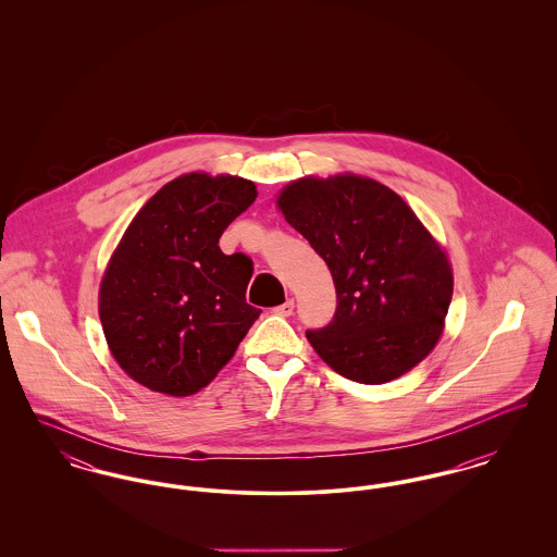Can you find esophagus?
Returning a JSON list of instances; mask_svg holds the SVG:
<instances>
[{
    "instance_id": "obj_1",
    "label": "esophagus",
    "mask_w": 557,
    "mask_h": 557,
    "mask_svg": "<svg viewBox=\"0 0 557 557\" xmlns=\"http://www.w3.org/2000/svg\"><path fill=\"white\" fill-rule=\"evenodd\" d=\"M292 311H294V300H286L284 305H280V307L273 309V313L280 315V318H290Z\"/></svg>"
}]
</instances>
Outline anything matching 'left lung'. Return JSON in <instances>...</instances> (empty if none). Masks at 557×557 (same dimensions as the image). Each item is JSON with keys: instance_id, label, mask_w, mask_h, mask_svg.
Listing matches in <instances>:
<instances>
[{"instance_id": "8db88e82", "label": "left lung", "mask_w": 557, "mask_h": 557, "mask_svg": "<svg viewBox=\"0 0 557 557\" xmlns=\"http://www.w3.org/2000/svg\"><path fill=\"white\" fill-rule=\"evenodd\" d=\"M332 273L336 313L307 338L359 384L416 368L443 334L453 296L445 252L403 198L368 177L298 180L277 200Z\"/></svg>"}]
</instances>
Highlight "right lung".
Here are the masks:
<instances>
[{
	"label": "right lung",
	"instance_id": "obj_1",
	"mask_svg": "<svg viewBox=\"0 0 557 557\" xmlns=\"http://www.w3.org/2000/svg\"><path fill=\"white\" fill-rule=\"evenodd\" d=\"M255 198L242 177L189 173L133 219L102 280L100 319L112 357L135 382L173 397L198 393L261 315L246 302L252 259L219 248Z\"/></svg>",
	"mask_w": 557,
	"mask_h": 557
}]
</instances>
